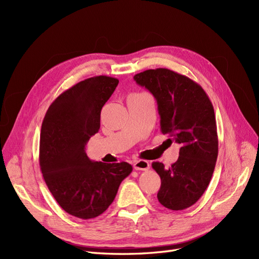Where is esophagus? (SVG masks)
<instances>
[{
    "instance_id": "obj_1",
    "label": "esophagus",
    "mask_w": 259,
    "mask_h": 259,
    "mask_svg": "<svg viewBox=\"0 0 259 259\" xmlns=\"http://www.w3.org/2000/svg\"><path fill=\"white\" fill-rule=\"evenodd\" d=\"M134 165V168L136 170H147L149 167H150V164H149L148 161L146 160H138L133 163Z\"/></svg>"
}]
</instances>
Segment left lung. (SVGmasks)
I'll list each match as a JSON object with an SVG mask.
<instances>
[{"label":"left lung","mask_w":259,"mask_h":259,"mask_svg":"<svg viewBox=\"0 0 259 259\" xmlns=\"http://www.w3.org/2000/svg\"><path fill=\"white\" fill-rule=\"evenodd\" d=\"M134 80L154 96L161 132L180 145L178 160L169 167L152 163L161 178L158 200L171 210L190 207L206 190L218 155L213 105L198 83L169 69L146 70Z\"/></svg>","instance_id":"1"}]
</instances>
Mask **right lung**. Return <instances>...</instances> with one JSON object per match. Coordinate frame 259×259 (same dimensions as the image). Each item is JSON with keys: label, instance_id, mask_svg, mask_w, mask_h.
<instances>
[{"label": "right lung", "instance_id": "1", "mask_svg": "<svg viewBox=\"0 0 259 259\" xmlns=\"http://www.w3.org/2000/svg\"><path fill=\"white\" fill-rule=\"evenodd\" d=\"M119 80L90 77L53 101L42 123L40 167L51 193L68 214L91 219L113 202L122 180L133 170L127 162L89 159L85 145L98 133L100 112Z\"/></svg>", "mask_w": 259, "mask_h": 259}]
</instances>
